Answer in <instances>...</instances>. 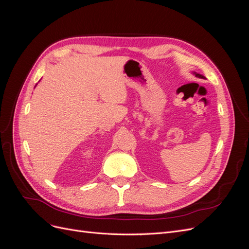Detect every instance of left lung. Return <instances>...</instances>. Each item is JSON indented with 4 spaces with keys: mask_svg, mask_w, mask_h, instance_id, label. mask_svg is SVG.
I'll use <instances>...</instances> for the list:
<instances>
[{
    "mask_svg": "<svg viewBox=\"0 0 249 249\" xmlns=\"http://www.w3.org/2000/svg\"><path fill=\"white\" fill-rule=\"evenodd\" d=\"M194 74H195V76H196L197 78H200V79H205V77H203V76H201V74H199V73H196V72H194Z\"/></svg>",
    "mask_w": 249,
    "mask_h": 249,
    "instance_id": "8db88e82",
    "label": "left lung"
}]
</instances>
